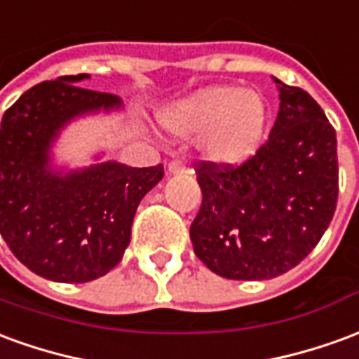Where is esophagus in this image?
<instances>
[{
    "label": "esophagus",
    "instance_id": "obj_1",
    "mask_svg": "<svg viewBox=\"0 0 359 359\" xmlns=\"http://www.w3.org/2000/svg\"><path fill=\"white\" fill-rule=\"evenodd\" d=\"M168 172L170 174H184V172H187V166L182 160H170L168 162Z\"/></svg>",
    "mask_w": 359,
    "mask_h": 359
}]
</instances>
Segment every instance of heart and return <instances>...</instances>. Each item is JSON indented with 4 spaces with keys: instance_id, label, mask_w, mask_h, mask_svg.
Segmentation results:
<instances>
[{
    "instance_id": "heart-1",
    "label": "heart",
    "mask_w": 359,
    "mask_h": 359,
    "mask_svg": "<svg viewBox=\"0 0 359 359\" xmlns=\"http://www.w3.org/2000/svg\"><path fill=\"white\" fill-rule=\"evenodd\" d=\"M265 98L251 88L210 86L177 102L164 114V126L175 135H199L208 160L236 166L263 143L266 131Z\"/></svg>"
}]
</instances>
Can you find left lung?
<instances>
[{
	"label": "left lung",
	"mask_w": 359,
	"mask_h": 359,
	"mask_svg": "<svg viewBox=\"0 0 359 359\" xmlns=\"http://www.w3.org/2000/svg\"><path fill=\"white\" fill-rule=\"evenodd\" d=\"M280 85L271 135L236 166L197 162L203 203L191 228L195 255L230 280H266L306 259L338 199L337 131L299 86Z\"/></svg>",
	"instance_id": "8db88e82"
}]
</instances>
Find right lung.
<instances>
[{
	"instance_id": "obj_1",
	"label": "right lung",
	"mask_w": 359,
	"mask_h": 359,
	"mask_svg": "<svg viewBox=\"0 0 359 359\" xmlns=\"http://www.w3.org/2000/svg\"><path fill=\"white\" fill-rule=\"evenodd\" d=\"M88 75L44 81L1 119V238L13 255L53 282H88L110 273L131 240L135 210L164 166L104 162L67 175L48 168L50 147L67 121L119 108L116 94L75 85Z\"/></svg>"
}]
</instances>
